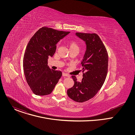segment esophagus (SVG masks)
I'll return each mask as SVG.
<instances>
[{
	"instance_id": "34e87169",
	"label": "esophagus",
	"mask_w": 135,
	"mask_h": 135,
	"mask_svg": "<svg viewBox=\"0 0 135 135\" xmlns=\"http://www.w3.org/2000/svg\"><path fill=\"white\" fill-rule=\"evenodd\" d=\"M62 76H67V77H69V75L68 74L65 73H62Z\"/></svg>"
}]
</instances>
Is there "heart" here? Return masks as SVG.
Wrapping results in <instances>:
<instances>
[{
    "mask_svg": "<svg viewBox=\"0 0 135 135\" xmlns=\"http://www.w3.org/2000/svg\"><path fill=\"white\" fill-rule=\"evenodd\" d=\"M67 45L70 51L74 50H77L79 51L80 50V45L78 41L75 40H69L67 42Z\"/></svg>",
    "mask_w": 135,
    "mask_h": 135,
    "instance_id": "1",
    "label": "heart"
}]
</instances>
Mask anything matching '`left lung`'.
<instances>
[{
	"mask_svg": "<svg viewBox=\"0 0 135 135\" xmlns=\"http://www.w3.org/2000/svg\"><path fill=\"white\" fill-rule=\"evenodd\" d=\"M86 43V50L81 62L83 79L77 81L72 76L74 86L67 90L68 97L75 102L83 103L92 98L102 87L108 72V55L99 36L96 33L76 32Z\"/></svg>",
	"mask_w": 135,
	"mask_h": 135,
	"instance_id": "obj_1",
	"label": "left lung"
}]
</instances>
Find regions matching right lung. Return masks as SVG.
<instances>
[{"instance_id": "add662e5", "label": "right lung", "mask_w": 135, "mask_h": 135, "mask_svg": "<svg viewBox=\"0 0 135 135\" xmlns=\"http://www.w3.org/2000/svg\"><path fill=\"white\" fill-rule=\"evenodd\" d=\"M69 33L43 27L28 43L23 60V71L27 83L36 95L50 94L61 78L62 72L51 69L47 59L55 53L57 43Z\"/></svg>"}]
</instances>
